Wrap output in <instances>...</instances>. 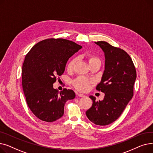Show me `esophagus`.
Returning a JSON list of instances; mask_svg holds the SVG:
<instances>
[{
    "label": "esophagus",
    "mask_w": 153,
    "mask_h": 153,
    "mask_svg": "<svg viewBox=\"0 0 153 153\" xmlns=\"http://www.w3.org/2000/svg\"><path fill=\"white\" fill-rule=\"evenodd\" d=\"M77 94V96H79V97H85V95L84 94Z\"/></svg>",
    "instance_id": "1"
}]
</instances>
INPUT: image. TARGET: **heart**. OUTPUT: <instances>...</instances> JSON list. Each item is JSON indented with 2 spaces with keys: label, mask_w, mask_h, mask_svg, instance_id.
<instances>
[{
  "label": "heart",
  "mask_w": 153,
  "mask_h": 153,
  "mask_svg": "<svg viewBox=\"0 0 153 153\" xmlns=\"http://www.w3.org/2000/svg\"><path fill=\"white\" fill-rule=\"evenodd\" d=\"M87 58L88 61H89V64H92V62L97 61H100L97 57H95V56L89 54H87ZM76 59L75 58L71 59L68 64V71H72L73 69L74 66L76 63ZM92 83V81H90L89 79H88L87 78L83 77V76H80L79 77H77V79H76L74 82H73V84L74 86L75 87V88L76 89H77L79 91H87L88 89H89L90 85Z\"/></svg>",
  "instance_id": "b5f03b06"
}]
</instances>
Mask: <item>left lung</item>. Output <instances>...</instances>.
<instances>
[{
  "label": "left lung",
  "instance_id": "1",
  "mask_svg": "<svg viewBox=\"0 0 153 153\" xmlns=\"http://www.w3.org/2000/svg\"><path fill=\"white\" fill-rule=\"evenodd\" d=\"M95 43L105 55V70L96 87L105 96L103 100L96 102L95 97L90 95L93 103L85 114L94 124L105 126L118 119L132 99L136 72L131 58L124 50L106 42Z\"/></svg>",
  "mask_w": 153,
  "mask_h": 153
}]
</instances>
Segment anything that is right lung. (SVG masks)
Masks as SVG:
<instances>
[{
  "label": "right lung",
  "instance_id": "add662e5",
  "mask_svg": "<svg viewBox=\"0 0 153 153\" xmlns=\"http://www.w3.org/2000/svg\"><path fill=\"white\" fill-rule=\"evenodd\" d=\"M82 46L62 38L44 39L32 47L22 66V87L29 108L38 118L53 122L64 114V104L75 98L74 92L53 88L65 70L69 58Z\"/></svg>",
  "mask_w": 153,
  "mask_h": 153
}]
</instances>
